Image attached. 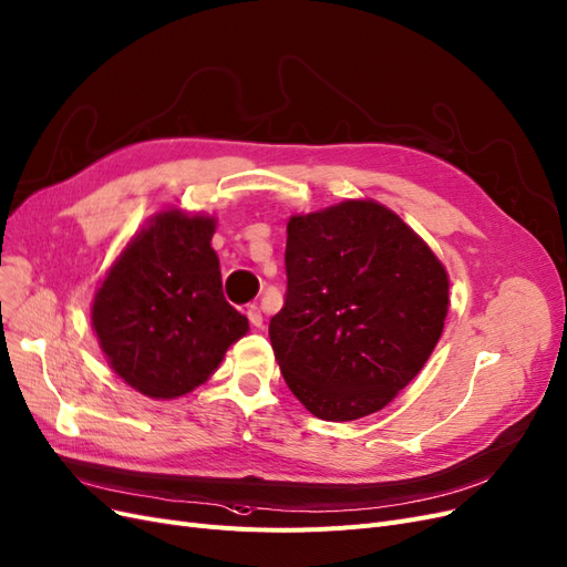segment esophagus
Instances as JSON below:
<instances>
[{
	"label": "esophagus",
	"mask_w": 567,
	"mask_h": 567,
	"mask_svg": "<svg viewBox=\"0 0 567 567\" xmlns=\"http://www.w3.org/2000/svg\"><path fill=\"white\" fill-rule=\"evenodd\" d=\"M247 318H249L251 327H257V330H261V327H264V316H261V308L257 303L247 306Z\"/></svg>",
	"instance_id": "esophagus-1"
}]
</instances>
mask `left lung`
Returning a JSON list of instances; mask_svg holds the SVG:
<instances>
[{"label":"left lung","instance_id":"left-lung-1","mask_svg":"<svg viewBox=\"0 0 567 567\" xmlns=\"http://www.w3.org/2000/svg\"><path fill=\"white\" fill-rule=\"evenodd\" d=\"M287 297L270 343L289 391L324 422L386 408L443 334L450 278L433 249L374 199L287 221Z\"/></svg>","mask_w":567,"mask_h":567}]
</instances>
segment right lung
<instances>
[{
    "instance_id": "1",
    "label": "right lung",
    "mask_w": 567,
    "mask_h": 567,
    "mask_svg": "<svg viewBox=\"0 0 567 567\" xmlns=\"http://www.w3.org/2000/svg\"><path fill=\"white\" fill-rule=\"evenodd\" d=\"M214 230V216L157 212L96 287L91 327L101 351L143 395L174 400L195 391L249 332L247 318L224 299Z\"/></svg>"
}]
</instances>
